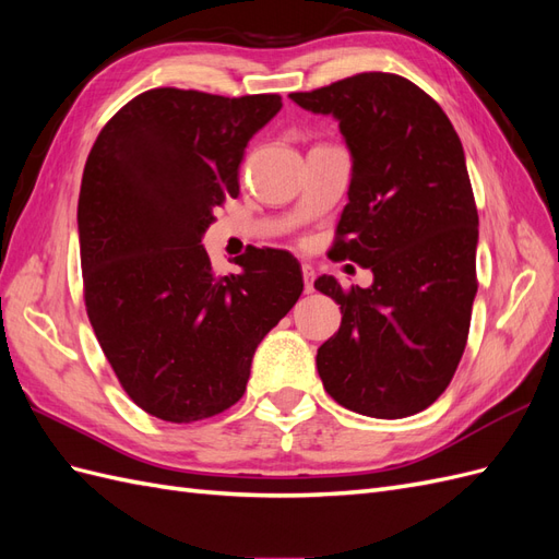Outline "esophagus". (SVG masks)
<instances>
[{"instance_id":"1","label":"esophagus","mask_w":559,"mask_h":559,"mask_svg":"<svg viewBox=\"0 0 559 559\" xmlns=\"http://www.w3.org/2000/svg\"><path fill=\"white\" fill-rule=\"evenodd\" d=\"M302 282H306V294L314 292V267L312 265H302Z\"/></svg>"}]
</instances>
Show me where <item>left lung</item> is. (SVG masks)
<instances>
[{"instance_id": "left-lung-1", "label": "left lung", "mask_w": 559, "mask_h": 559, "mask_svg": "<svg viewBox=\"0 0 559 559\" xmlns=\"http://www.w3.org/2000/svg\"><path fill=\"white\" fill-rule=\"evenodd\" d=\"M289 97L337 118L352 181L331 257L373 273L368 289L345 292L329 275L314 282L343 312L317 349L319 378L347 411L415 415L460 366L478 292V210L460 134L399 74L364 72Z\"/></svg>"}]
</instances>
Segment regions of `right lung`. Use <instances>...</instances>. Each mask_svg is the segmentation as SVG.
<instances>
[{
    "label": "right lung",
    "mask_w": 559,
    "mask_h": 559,
    "mask_svg": "<svg viewBox=\"0 0 559 559\" xmlns=\"http://www.w3.org/2000/svg\"><path fill=\"white\" fill-rule=\"evenodd\" d=\"M280 95L224 97L154 88L97 134L79 193L86 312L126 394L175 425L228 411L253 352L302 292L282 249L235 259L216 275L202 247L214 207L240 193L249 140Z\"/></svg>",
    "instance_id": "right-lung-1"
}]
</instances>
